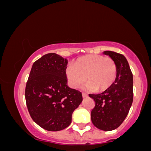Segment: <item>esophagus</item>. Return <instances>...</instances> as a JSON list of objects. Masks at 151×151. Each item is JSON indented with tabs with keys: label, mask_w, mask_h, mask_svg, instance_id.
<instances>
[{
	"label": "esophagus",
	"mask_w": 151,
	"mask_h": 151,
	"mask_svg": "<svg viewBox=\"0 0 151 151\" xmlns=\"http://www.w3.org/2000/svg\"><path fill=\"white\" fill-rule=\"evenodd\" d=\"M86 96H87V94H86V93L83 92V93H82V97H83V98H85V97H86Z\"/></svg>",
	"instance_id": "obj_1"
}]
</instances>
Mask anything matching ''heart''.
I'll use <instances>...</instances> for the list:
<instances>
[{
  "label": "heart",
  "mask_w": 151,
  "mask_h": 151,
  "mask_svg": "<svg viewBox=\"0 0 151 151\" xmlns=\"http://www.w3.org/2000/svg\"><path fill=\"white\" fill-rule=\"evenodd\" d=\"M65 74L72 88H77L86 80V88L102 91L113 84L116 78L117 67L111 58L89 55L78 58L74 65L67 66Z\"/></svg>",
  "instance_id": "b5f03b06"
}]
</instances>
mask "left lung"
Here are the masks:
<instances>
[{
	"instance_id": "8db88e82",
	"label": "left lung",
	"mask_w": 151,
	"mask_h": 151,
	"mask_svg": "<svg viewBox=\"0 0 151 151\" xmlns=\"http://www.w3.org/2000/svg\"><path fill=\"white\" fill-rule=\"evenodd\" d=\"M104 54L115 62L116 78L104 92L89 96L95 101L91 112L93 124L99 129L109 131L117 129L129 114L133 102V81L129 62L124 55L112 51H104Z\"/></svg>"
}]
</instances>
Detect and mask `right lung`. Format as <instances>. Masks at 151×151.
Returning <instances> with one entry per match:
<instances>
[{
  "label": "right lung",
  "mask_w": 151,
  "mask_h": 151,
  "mask_svg": "<svg viewBox=\"0 0 151 151\" xmlns=\"http://www.w3.org/2000/svg\"><path fill=\"white\" fill-rule=\"evenodd\" d=\"M67 59L55 53L43 55L32 65L25 87L27 110L35 122L50 131L65 129L82 101L79 91L67 86Z\"/></svg>",
  "instance_id": "1"
}]
</instances>
